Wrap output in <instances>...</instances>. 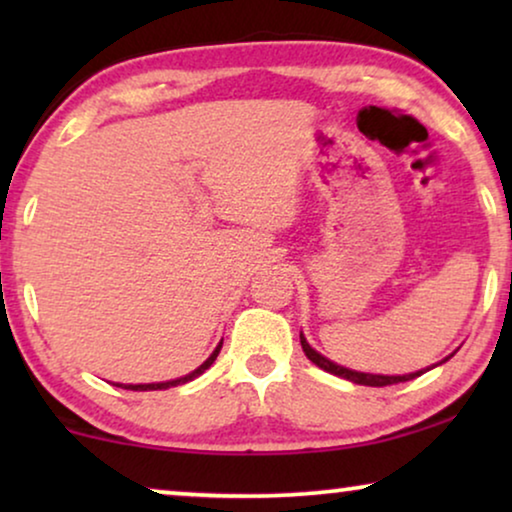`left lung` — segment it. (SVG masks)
Listing matches in <instances>:
<instances>
[{"instance_id": "8db88e82", "label": "left lung", "mask_w": 512, "mask_h": 512, "mask_svg": "<svg viewBox=\"0 0 512 512\" xmlns=\"http://www.w3.org/2000/svg\"><path fill=\"white\" fill-rule=\"evenodd\" d=\"M300 345H303V352H305V356L314 363V366H319L321 370H326V373H331V375H338V377H342V380H349V382H354V384H363V387H389V384H398V382L415 380V377L424 375L426 370H431V368L440 366V363L450 361L452 356L457 354V349H454V352H452L450 356H445L443 361L433 363V366H429V368L415 370V373H408V375H373V373H361V370L345 368V366H340V363H335V361H331V359H326L324 354H319L317 349H314V347L310 345V342H307V338H305L303 333H300Z\"/></svg>"}]
</instances>
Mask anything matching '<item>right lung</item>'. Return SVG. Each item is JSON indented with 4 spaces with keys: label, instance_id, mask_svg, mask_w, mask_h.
<instances>
[{
    "label": "right lung",
    "instance_id": "obj_1",
    "mask_svg": "<svg viewBox=\"0 0 512 512\" xmlns=\"http://www.w3.org/2000/svg\"><path fill=\"white\" fill-rule=\"evenodd\" d=\"M221 345H223V340L219 342V345L214 347V352L207 356V361H205V363H200L198 368L191 370V373L184 375V377H177V380H167V382H149V384H118V382H116V387H121V389H132V391H158V389H170V387H177V384H186V382L195 380V377H200L202 373H205V370H207L209 366H212V363L216 361V356H219V352H221Z\"/></svg>",
    "mask_w": 512,
    "mask_h": 512
}]
</instances>
